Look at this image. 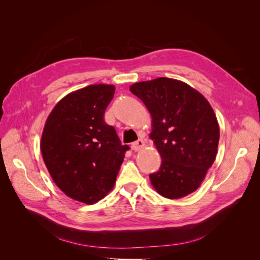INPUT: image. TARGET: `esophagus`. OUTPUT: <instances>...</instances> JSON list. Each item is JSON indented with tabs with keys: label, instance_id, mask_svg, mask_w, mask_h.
<instances>
[{
	"label": "esophagus",
	"instance_id": "1",
	"mask_svg": "<svg viewBox=\"0 0 260 260\" xmlns=\"http://www.w3.org/2000/svg\"><path fill=\"white\" fill-rule=\"evenodd\" d=\"M144 146H145V142H144L142 139H139L138 141H136V142H133L132 145H131L133 151H136V152L140 151V149L144 148Z\"/></svg>",
	"mask_w": 260,
	"mask_h": 260
}]
</instances>
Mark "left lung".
Here are the masks:
<instances>
[{
    "instance_id": "left-lung-1",
    "label": "left lung",
    "mask_w": 260,
    "mask_h": 260,
    "mask_svg": "<svg viewBox=\"0 0 260 260\" xmlns=\"http://www.w3.org/2000/svg\"><path fill=\"white\" fill-rule=\"evenodd\" d=\"M130 91L151 114L149 139L161 157L159 170L149 175L153 187L170 200L193 193L218 152L219 124L209 102L191 85L165 77L133 83Z\"/></svg>"
}]
</instances>
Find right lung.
<instances>
[{
	"label": "right lung",
	"mask_w": 260,
	"mask_h": 260,
	"mask_svg": "<svg viewBox=\"0 0 260 260\" xmlns=\"http://www.w3.org/2000/svg\"><path fill=\"white\" fill-rule=\"evenodd\" d=\"M113 84H91L68 93L45 121L40 148L46 168L61 192L86 205L113 190L128 145L104 121Z\"/></svg>",
	"instance_id": "1"
}]
</instances>
